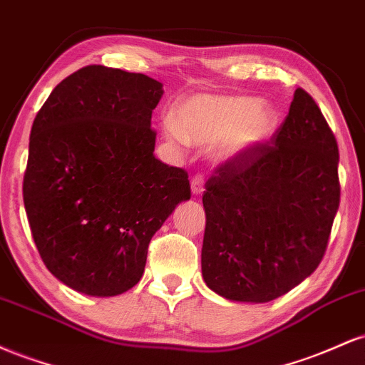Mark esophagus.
<instances>
[{
  "mask_svg": "<svg viewBox=\"0 0 365 365\" xmlns=\"http://www.w3.org/2000/svg\"><path fill=\"white\" fill-rule=\"evenodd\" d=\"M190 188H192V195H200L204 192V178L200 175H195L190 182Z\"/></svg>",
  "mask_w": 365,
  "mask_h": 365,
  "instance_id": "1",
  "label": "esophagus"
}]
</instances>
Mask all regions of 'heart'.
Masks as SVG:
<instances>
[{
  "label": "heart",
  "instance_id": "heart-1",
  "mask_svg": "<svg viewBox=\"0 0 365 365\" xmlns=\"http://www.w3.org/2000/svg\"><path fill=\"white\" fill-rule=\"evenodd\" d=\"M278 125L273 104L245 96L199 94L180 103L163 133L175 148L211 145L217 165L235 163L264 144Z\"/></svg>",
  "mask_w": 365,
  "mask_h": 365
}]
</instances>
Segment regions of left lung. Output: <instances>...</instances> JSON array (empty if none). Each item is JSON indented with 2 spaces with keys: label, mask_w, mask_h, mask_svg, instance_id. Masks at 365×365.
<instances>
[{
  "label": "left lung",
  "mask_w": 365,
  "mask_h": 365,
  "mask_svg": "<svg viewBox=\"0 0 365 365\" xmlns=\"http://www.w3.org/2000/svg\"><path fill=\"white\" fill-rule=\"evenodd\" d=\"M338 144L316 101L293 94L269 144L226 163L202 195V278L233 302L264 304L311 276L340 206Z\"/></svg>",
  "instance_id": "obj_1"
}]
</instances>
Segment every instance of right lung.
<instances>
[{
	"mask_svg": "<svg viewBox=\"0 0 365 365\" xmlns=\"http://www.w3.org/2000/svg\"><path fill=\"white\" fill-rule=\"evenodd\" d=\"M163 83L89 65L54 87L29 142L24 204L41 259L75 292L115 297L144 274L148 247L190 199L185 170L154 156Z\"/></svg>",
	"mask_w": 365,
	"mask_h": 365,
	"instance_id": "obj_1",
	"label": "right lung"
}]
</instances>
